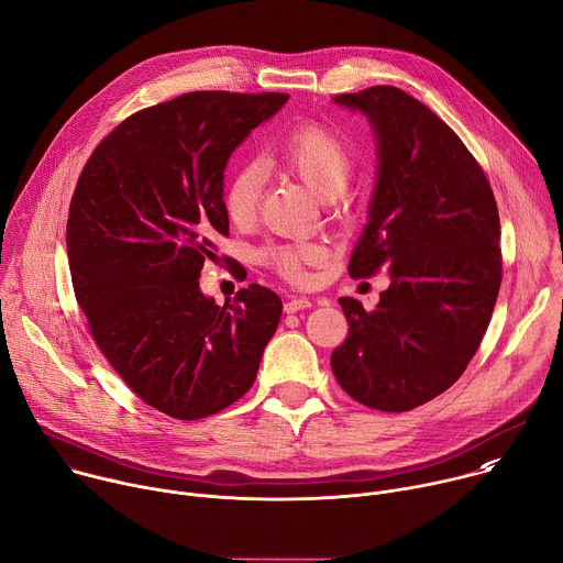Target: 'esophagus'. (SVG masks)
<instances>
[{"label":"esophagus","mask_w":563,"mask_h":563,"mask_svg":"<svg viewBox=\"0 0 563 563\" xmlns=\"http://www.w3.org/2000/svg\"><path fill=\"white\" fill-rule=\"evenodd\" d=\"M307 307H311V300H309V298H300V296H291V298H287V302H285V311H287V313H296V311L307 309Z\"/></svg>","instance_id":"1"}]
</instances>
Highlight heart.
<instances>
[{"instance_id": "obj_1", "label": "heart", "mask_w": 563, "mask_h": 563, "mask_svg": "<svg viewBox=\"0 0 563 563\" xmlns=\"http://www.w3.org/2000/svg\"><path fill=\"white\" fill-rule=\"evenodd\" d=\"M276 165L302 178L330 205H339L356 172L354 151L343 137L323 124L307 122L291 129L274 148ZM261 172L252 165L235 169L222 189V207L233 224H250L258 211ZM328 261V247L318 240L269 245L261 252V263L294 285L309 280V269Z\"/></svg>"}]
</instances>
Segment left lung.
Here are the masks:
<instances>
[{
  "label": "left lung",
  "mask_w": 563,
  "mask_h": 563,
  "mask_svg": "<svg viewBox=\"0 0 563 563\" xmlns=\"http://www.w3.org/2000/svg\"><path fill=\"white\" fill-rule=\"evenodd\" d=\"M334 102L363 111L378 142L350 276L387 267L391 283L372 311L339 298L350 332L332 372L358 404L408 412L459 380L488 330L501 287L499 211L461 137L410 93L369 87Z\"/></svg>",
  "instance_id": "1"
}]
</instances>
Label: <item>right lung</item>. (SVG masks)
<instances>
[{
    "mask_svg": "<svg viewBox=\"0 0 563 563\" xmlns=\"http://www.w3.org/2000/svg\"><path fill=\"white\" fill-rule=\"evenodd\" d=\"M287 93L196 91L142 109L91 153L75 185L66 250L77 305L120 378L180 421L229 408L254 385L283 302L252 283L216 305L200 269L229 235L231 151Z\"/></svg>",
    "mask_w": 563,
    "mask_h": 563,
    "instance_id": "obj_1",
    "label": "right lung"
}]
</instances>
